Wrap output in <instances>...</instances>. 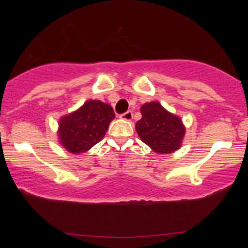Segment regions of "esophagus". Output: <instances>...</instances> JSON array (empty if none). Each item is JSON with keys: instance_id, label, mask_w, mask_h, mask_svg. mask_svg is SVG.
<instances>
[{"instance_id": "1", "label": "esophagus", "mask_w": 248, "mask_h": 248, "mask_svg": "<svg viewBox=\"0 0 248 248\" xmlns=\"http://www.w3.org/2000/svg\"><path fill=\"white\" fill-rule=\"evenodd\" d=\"M120 118H121V119H124V120H128V121L132 120V118H133V113L131 112V110H128V112L121 114V115H120Z\"/></svg>"}]
</instances>
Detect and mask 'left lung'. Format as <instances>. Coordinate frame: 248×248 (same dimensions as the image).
Returning <instances> with one entry per match:
<instances>
[{
	"instance_id": "1",
	"label": "left lung",
	"mask_w": 248,
	"mask_h": 248,
	"mask_svg": "<svg viewBox=\"0 0 248 248\" xmlns=\"http://www.w3.org/2000/svg\"><path fill=\"white\" fill-rule=\"evenodd\" d=\"M141 119L135 124L140 140L157 154H170L179 149L184 136L182 120L159 102L145 103L140 108Z\"/></svg>"
}]
</instances>
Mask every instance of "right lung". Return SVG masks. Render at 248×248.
I'll return each instance as SVG.
<instances>
[{
  "instance_id": "add662e5",
  "label": "right lung",
  "mask_w": 248,
  "mask_h": 248,
  "mask_svg": "<svg viewBox=\"0 0 248 248\" xmlns=\"http://www.w3.org/2000/svg\"><path fill=\"white\" fill-rule=\"evenodd\" d=\"M114 118L115 113L110 105L89 100L76 112L61 119V144L71 154H83L104 138Z\"/></svg>"
}]
</instances>
